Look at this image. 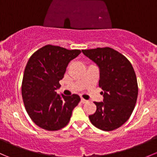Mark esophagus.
<instances>
[{
  "mask_svg": "<svg viewBox=\"0 0 157 157\" xmlns=\"http://www.w3.org/2000/svg\"><path fill=\"white\" fill-rule=\"evenodd\" d=\"M80 102H81L82 103H86V102H87L88 101L86 100V99H84L83 98H81V99H80Z\"/></svg>",
  "mask_w": 157,
  "mask_h": 157,
  "instance_id": "34e87169",
  "label": "esophagus"
}]
</instances>
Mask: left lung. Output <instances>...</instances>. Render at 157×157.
Returning a JSON list of instances; mask_svg holds the SVG:
<instances>
[{
    "label": "left lung",
    "instance_id": "obj_1",
    "mask_svg": "<svg viewBox=\"0 0 157 157\" xmlns=\"http://www.w3.org/2000/svg\"><path fill=\"white\" fill-rule=\"evenodd\" d=\"M99 67V87L103 102L94 103L96 111L89 115L92 124L105 131L121 127L132 114L138 95L137 77L131 62L115 49L105 47L82 50Z\"/></svg>",
    "mask_w": 157,
    "mask_h": 157
}]
</instances>
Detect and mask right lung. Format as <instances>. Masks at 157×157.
I'll list each match as a JSON object with an SVG mask.
<instances>
[{"label":"right lung","instance_id":"add662e5","mask_svg":"<svg viewBox=\"0 0 157 157\" xmlns=\"http://www.w3.org/2000/svg\"><path fill=\"white\" fill-rule=\"evenodd\" d=\"M80 52L47 45L29 58L22 81V97L28 115L39 127L58 131L68 124L80 98L77 94L61 96L56 90L69 62Z\"/></svg>","mask_w":157,"mask_h":157}]
</instances>
